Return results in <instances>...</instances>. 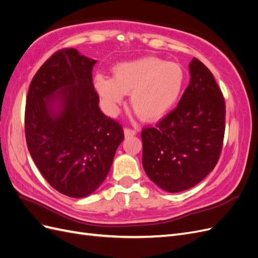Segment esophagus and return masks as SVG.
Here are the masks:
<instances>
[{
    "instance_id": "esophagus-1",
    "label": "esophagus",
    "mask_w": 258,
    "mask_h": 258,
    "mask_svg": "<svg viewBox=\"0 0 258 258\" xmlns=\"http://www.w3.org/2000/svg\"><path fill=\"white\" fill-rule=\"evenodd\" d=\"M123 134H124V137L126 138H129V137H134L137 135V131L134 130V129H129V128H124L123 129Z\"/></svg>"
}]
</instances>
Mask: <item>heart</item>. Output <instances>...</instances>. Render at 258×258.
I'll list each match as a JSON object with an SVG mask.
<instances>
[{
	"label": "heart",
	"instance_id": "obj_1",
	"mask_svg": "<svg viewBox=\"0 0 258 258\" xmlns=\"http://www.w3.org/2000/svg\"><path fill=\"white\" fill-rule=\"evenodd\" d=\"M184 84L183 70L173 62L145 57L122 62L113 69V77L97 76L95 87L108 114H115L130 95V105L144 121H156L175 104Z\"/></svg>",
	"mask_w": 258,
	"mask_h": 258
}]
</instances>
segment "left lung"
<instances>
[{
    "instance_id": "8db88e82",
    "label": "left lung",
    "mask_w": 258,
    "mask_h": 258,
    "mask_svg": "<svg viewBox=\"0 0 258 258\" xmlns=\"http://www.w3.org/2000/svg\"><path fill=\"white\" fill-rule=\"evenodd\" d=\"M190 81L175 110L156 127L142 130L145 173L161 189L178 192L201 182L220 158L225 100L210 70L189 63Z\"/></svg>"
}]
</instances>
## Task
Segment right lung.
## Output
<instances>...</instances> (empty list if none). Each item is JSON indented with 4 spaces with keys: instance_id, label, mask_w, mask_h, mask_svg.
<instances>
[{
    "instance_id": "obj_1",
    "label": "right lung",
    "mask_w": 258,
    "mask_h": 258,
    "mask_svg": "<svg viewBox=\"0 0 258 258\" xmlns=\"http://www.w3.org/2000/svg\"><path fill=\"white\" fill-rule=\"evenodd\" d=\"M96 63L77 49H61L36 72L27 96L31 157L54 189L72 198L87 197L103 183L123 140L120 124L99 107Z\"/></svg>"
}]
</instances>
